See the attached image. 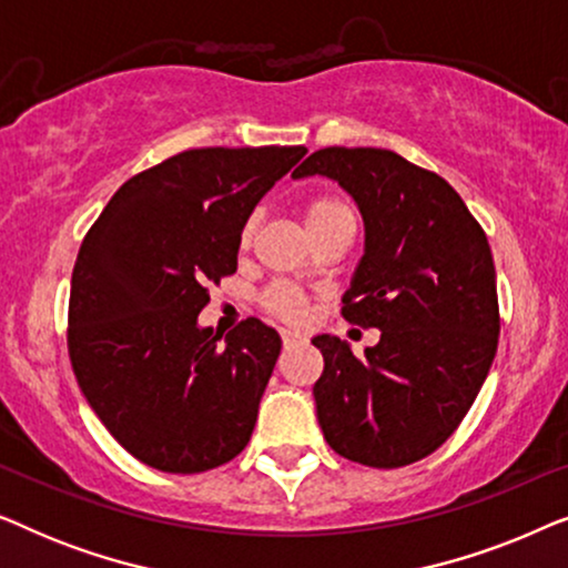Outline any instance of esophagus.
<instances>
[{
  "label": "esophagus",
  "instance_id": "obj_1",
  "mask_svg": "<svg viewBox=\"0 0 568 568\" xmlns=\"http://www.w3.org/2000/svg\"><path fill=\"white\" fill-rule=\"evenodd\" d=\"M282 341H284V348H294V346L305 344V338H302L300 333H292V331H284L282 333Z\"/></svg>",
  "mask_w": 568,
  "mask_h": 568
}]
</instances>
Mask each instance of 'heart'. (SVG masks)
Wrapping results in <instances>:
<instances>
[{"label": "heart", "mask_w": 568, "mask_h": 568, "mask_svg": "<svg viewBox=\"0 0 568 568\" xmlns=\"http://www.w3.org/2000/svg\"><path fill=\"white\" fill-rule=\"evenodd\" d=\"M302 212H305V224L310 232L328 227L333 222H344V220L354 222L352 204L341 196H331V193H321V196L307 199ZM253 232H255V220L245 224L243 245L251 243ZM263 305H266L274 315L284 317V321H302V315H305V300H302V294L286 284L268 286L266 294H263Z\"/></svg>", "instance_id": "b5f03b06"}]
</instances>
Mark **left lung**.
I'll return each instance as SVG.
<instances>
[{"mask_svg":"<svg viewBox=\"0 0 568 568\" xmlns=\"http://www.w3.org/2000/svg\"><path fill=\"white\" fill-rule=\"evenodd\" d=\"M336 181L364 222V255L344 294L348 323L379 331L354 356L313 338L323 437L346 460L400 468L432 455L476 400L499 344L488 240L445 178L375 146H325L292 178Z\"/></svg>","mask_w":568,"mask_h":568,"instance_id":"obj_1","label":"left lung"}]
</instances>
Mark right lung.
I'll return each mask as SVG.
<instances>
[{
    "mask_svg": "<svg viewBox=\"0 0 568 568\" xmlns=\"http://www.w3.org/2000/svg\"><path fill=\"white\" fill-rule=\"evenodd\" d=\"M305 146H206L121 185L82 240L69 356L90 408L150 468L201 473L251 439L282 338L258 317L199 325L209 282L237 271L240 235Z\"/></svg>",
    "mask_w": 568,
    "mask_h": 568,
    "instance_id": "add662e5",
    "label": "right lung"
}]
</instances>
